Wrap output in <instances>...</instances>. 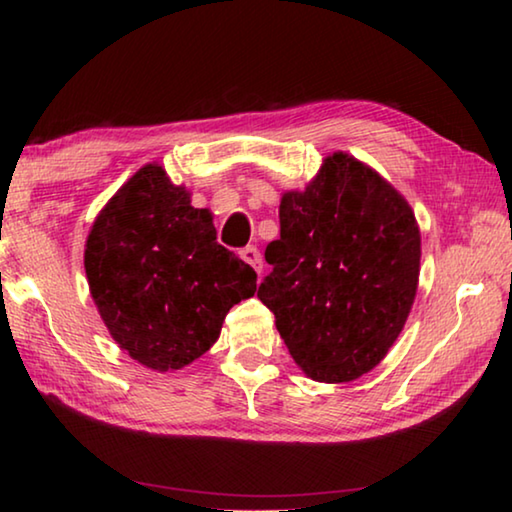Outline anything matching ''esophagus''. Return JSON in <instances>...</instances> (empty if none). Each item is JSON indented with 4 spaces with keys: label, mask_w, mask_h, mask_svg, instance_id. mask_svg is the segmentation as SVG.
<instances>
[{
    "label": "esophagus",
    "mask_w": 512,
    "mask_h": 512,
    "mask_svg": "<svg viewBox=\"0 0 512 512\" xmlns=\"http://www.w3.org/2000/svg\"><path fill=\"white\" fill-rule=\"evenodd\" d=\"M241 257L246 259V262L255 268V271L259 273L262 271V253H259L257 246H246L244 250H241Z\"/></svg>",
    "instance_id": "esophagus-1"
}]
</instances>
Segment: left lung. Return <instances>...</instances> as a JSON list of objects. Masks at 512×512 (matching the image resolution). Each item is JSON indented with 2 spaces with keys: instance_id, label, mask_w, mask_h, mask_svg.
<instances>
[{
  "instance_id": "obj_1",
  "label": "left lung",
  "mask_w": 512,
  "mask_h": 512,
  "mask_svg": "<svg viewBox=\"0 0 512 512\" xmlns=\"http://www.w3.org/2000/svg\"><path fill=\"white\" fill-rule=\"evenodd\" d=\"M257 298L311 379L339 384L377 366L409 316L420 230L409 203L366 164L327 158L305 192L280 203Z\"/></svg>"
}]
</instances>
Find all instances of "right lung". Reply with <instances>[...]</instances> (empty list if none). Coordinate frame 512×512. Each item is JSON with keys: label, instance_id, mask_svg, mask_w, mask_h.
<instances>
[{"label": "right lung", "instance_id": "right-lung-1", "mask_svg": "<svg viewBox=\"0 0 512 512\" xmlns=\"http://www.w3.org/2000/svg\"><path fill=\"white\" fill-rule=\"evenodd\" d=\"M92 298L112 339L153 370H178L219 339L257 273L216 241L207 210L146 164L103 207L85 246Z\"/></svg>", "mask_w": 512, "mask_h": 512}]
</instances>
